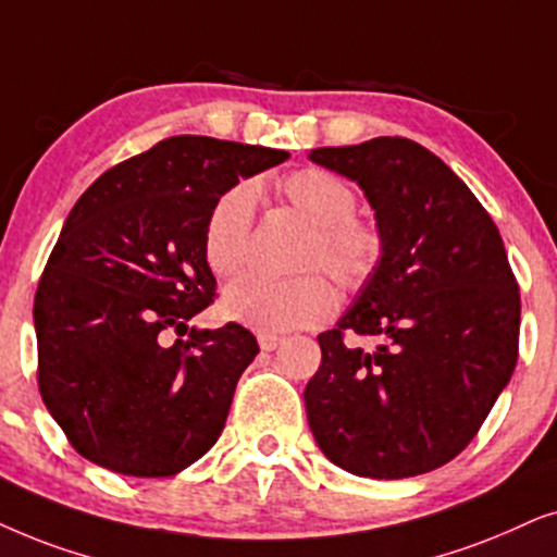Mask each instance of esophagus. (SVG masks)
Instances as JSON below:
<instances>
[{
    "label": "esophagus",
    "mask_w": 557,
    "mask_h": 557,
    "mask_svg": "<svg viewBox=\"0 0 557 557\" xmlns=\"http://www.w3.org/2000/svg\"><path fill=\"white\" fill-rule=\"evenodd\" d=\"M280 344H283V338L274 336V333H259V348L262 351H274Z\"/></svg>",
    "instance_id": "34e87169"
}]
</instances>
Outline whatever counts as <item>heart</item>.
I'll return each instance as SVG.
<instances>
[{
    "label": "heart",
    "instance_id": "1",
    "mask_svg": "<svg viewBox=\"0 0 557 557\" xmlns=\"http://www.w3.org/2000/svg\"><path fill=\"white\" fill-rule=\"evenodd\" d=\"M280 196L308 221L310 236L302 267H323L344 287H361L384 255V236L372 221L356 216V190L323 168H300L277 183ZM257 193L236 183L221 193L203 224V257L219 277H232L247 264ZM336 308V290L323 274L277 280L242 274L221 295V310L236 323L262 333H283L321 323Z\"/></svg>",
    "mask_w": 557,
    "mask_h": 557
}]
</instances>
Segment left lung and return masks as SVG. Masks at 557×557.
Listing matches in <instances>:
<instances>
[{
  "label": "left lung",
  "instance_id": "8db88e82",
  "mask_svg": "<svg viewBox=\"0 0 557 557\" xmlns=\"http://www.w3.org/2000/svg\"><path fill=\"white\" fill-rule=\"evenodd\" d=\"M308 158L364 190L384 236L380 267L318 336L308 425L325 458L356 476L428 473L469 446L515 372L520 287L499 228L412 139L318 147ZM346 332L377 346L346 347Z\"/></svg>",
  "mask_w": 557,
  "mask_h": 557
}]
</instances>
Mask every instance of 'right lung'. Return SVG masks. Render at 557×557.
Returning <instances> with one entry per match:
<instances>
[{
  "label": "right lung",
  "instance_id": "obj_1",
  "mask_svg": "<svg viewBox=\"0 0 557 557\" xmlns=\"http://www.w3.org/2000/svg\"><path fill=\"white\" fill-rule=\"evenodd\" d=\"M287 158L272 147L168 137L107 170L73 206L35 293L37 384L91 463L173 476L219 441L259 346L239 323L188 329L216 295L203 224L239 177Z\"/></svg>",
  "mask_w": 557,
  "mask_h": 557
}]
</instances>
